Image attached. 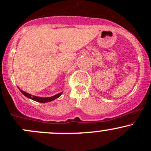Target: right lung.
I'll use <instances>...</instances> for the list:
<instances>
[{"mask_svg":"<svg viewBox=\"0 0 151 151\" xmlns=\"http://www.w3.org/2000/svg\"><path fill=\"white\" fill-rule=\"evenodd\" d=\"M19 91H21V93H22V94H23L24 96H25L26 97H28V98L30 99H33L34 100V101H37V102H40V103H46V102H50V101H53V100H55V99H58L59 96H60L62 94V93H59L56 94V95L53 96H51V97H46V98H45V97H39V96H33L31 95V94H29L28 93L25 92V91H22V90L19 89Z\"/></svg>","mask_w":151,"mask_h":151,"instance_id":"obj_1","label":"right lung"}]
</instances>
